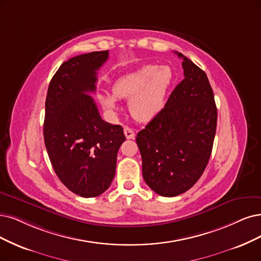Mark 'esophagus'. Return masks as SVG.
Returning <instances> with one entry per match:
<instances>
[{
  "mask_svg": "<svg viewBox=\"0 0 261 261\" xmlns=\"http://www.w3.org/2000/svg\"><path fill=\"white\" fill-rule=\"evenodd\" d=\"M123 132H124L125 138H127L128 140H133L134 138H136V133H134L133 129H131L129 127H124Z\"/></svg>",
  "mask_w": 261,
  "mask_h": 261,
  "instance_id": "1",
  "label": "esophagus"
}]
</instances>
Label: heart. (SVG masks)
<instances>
[{
	"instance_id": "b5f03b06",
	"label": "heart",
	"mask_w": 261,
	"mask_h": 261,
	"mask_svg": "<svg viewBox=\"0 0 261 261\" xmlns=\"http://www.w3.org/2000/svg\"><path fill=\"white\" fill-rule=\"evenodd\" d=\"M173 82L168 65L147 64L124 75L113 86V94H104L102 104L111 111L117 108L116 98L130 99L129 108L134 118L148 121L158 115L166 104L167 93Z\"/></svg>"
}]
</instances>
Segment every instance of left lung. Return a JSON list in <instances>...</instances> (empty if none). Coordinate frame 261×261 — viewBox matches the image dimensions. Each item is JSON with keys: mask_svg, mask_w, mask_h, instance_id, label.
<instances>
[{"mask_svg": "<svg viewBox=\"0 0 261 261\" xmlns=\"http://www.w3.org/2000/svg\"><path fill=\"white\" fill-rule=\"evenodd\" d=\"M182 80L161 112L137 134L143 178L156 194L175 197L194 186L207 166L217 109L207 76L187 57Z\"/></svg>", "mask_w": 261, "mask_h": 261, "instance_id": "8db88e82", "label": "left lung"}]
</instances>
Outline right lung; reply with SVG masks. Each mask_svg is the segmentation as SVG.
Listing matches in <instances>:
<instances>
[{
    "label": "right lung",
    "instance_id": "add662e5",
    "mask_svg": "<svg viewBox=\"0 0 261 261\" xmlns=\"http://www.w3.org/2000/svg\"><path fill=\"white\" fill-rule=\"evenodd\" d=\"M109 50L93 51L63 62L48 87L44 141L62 184L84 198L100 196L115 176L117 152L125 137L119 124L104 121L92 96L96 71Z\"/></svg>",
    "mask_w": 261,
    "mask_h": 261
}]
</instances>
